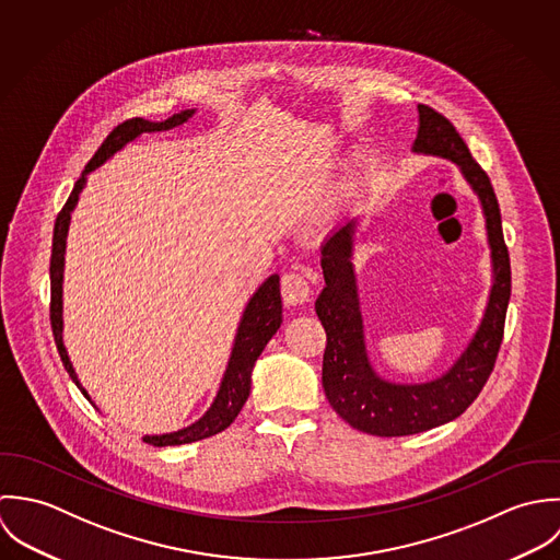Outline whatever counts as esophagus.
Here are the masks:
<instances>
[{"mask_svg":"<svg viewBox=\"0 0 560 560\" xmlns=\"http://www.w3.org/2000/svg\"><path fill=\"white\" fill-rule=\"evenodd\" d=\"M281 296L288 305L307 303L312 296L310 279L303 272H285L281 277Z\"/></svg>","mask_w":560,"mask_h":560,"instance_id":"obj_1","label":"esophagus"}]
</instances>
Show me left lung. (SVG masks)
Listing matches in <instances>:
<instances>
[{"label":"left lung","mask_w":560,"mask_h":560,"mask_svg":"<svg viewBox=\"0 0 560 560\" xmlns=\"http://www.w3.org/2000/svg\"><path fill=\"white\" fill-rule=\"evenodd\" d=\"M420 129L413 151L456 162L480 197L495 281L480 329L460 359L442 378L420 385H396L378 378L365 357L363 325L352 270L354 221L339 226L323 244L325 290L316 314L327 331L323 387L337 416L352 429L376 438L416 435L458 418L480 394L493 372L511 299V259L504 244L500 206L489 175L471 158L465 140L444 114L420 104Z\"/></svg>","instance_id":"1"}]
</instances>
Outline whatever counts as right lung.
I'll use <instances>...</instances> for the list:
<instances>
[{"label":"right lung","mask_w":560,"mask_h":560,"mask_svg":"<svg viewBox=\"0 0 560 560\" xmlns=\"http://www.w3.org/2000/svg\"><path fill=\"white\" fill-rule=\"evenodd\" d=\"M195 110H184V113L173 114L166 120L160 122H151L144 118H127L120 125H116L113 131L108 133V138L102 142V147L95 151V155L91 158V162L84 168V175L91 173L93 168L102 166L110 155H114L118 149H122L129 140H133L136 136L144 133V131H164L171 127H177L182 122H186ZM80 177L73 186V192L69 195L65 208L60 210L56 224H54V242H51V264H49V277H51V303H49V320H51V331L54 339L60 352V359L65 363V370L69 372V376L73 378V383L82 389L78 374L67 357L65 343H62V266H65V237H67V229H69V219L71 212L78 203V197L86 184V177ZM281 327V292H279V275L268 277L261 288L253 294V299L248 301L242 323L237 327V336L233 343V352L224 372L223 385L221 392L214 400V405L210 407V411L195 422L192 427L171 433V435H155V438H144L147 444L151 446H182V444H192V442H201L208 440L217 433L224 431L240 413V409L244 407L248 394H250V372L253 365L257 361V357L261 354L264 346L270 341V337L277 334V329ZM82 394L89 398V394L82 389Z\"/></svg>","instance_id":"add662e5"}]
</instances>
